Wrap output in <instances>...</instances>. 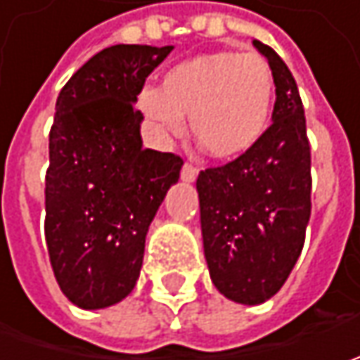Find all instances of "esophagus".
<instances>
[{
    "label": "esophagus",
    "mask_w": 360,
    "mask_h": 360,
    "mask_svg": "<svg viewBox=\"0 0 360 360\" xmlns=\"http://www.w3.org/2000/svg\"><path fill=\"white\" fill-rule=\"evenodd\" d=\"M180 176H182L184 182H194L196 176H198V166H194V164H190V162H184Z\"/></svg>",
    "instance_id": "obj_1"
}]
</instances>
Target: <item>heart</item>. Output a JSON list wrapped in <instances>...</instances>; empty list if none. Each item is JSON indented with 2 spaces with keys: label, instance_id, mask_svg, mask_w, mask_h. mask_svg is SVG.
Segmentation results:
<instances>
[{
  "label": "heart",
  "instance_id": "heart-1",
  "mask_svg": "<svg viewBox=\"0 0 360 360\" xmlns=\"http://www.w3.org/2000/svg\"><path fill=\"white\" fill-rule=\"evenodd\" d=\"M274 76L255 51L220 49L170 68L162 88H144L138 104L166 134L180 136L190 116L194 138L214 158L248 152L269 128Z\"/></svg>",
  "mask_w": 360,
  "mask_h": 360
}]
</instances>
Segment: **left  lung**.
I'll list each match as a JSON object with an SVG mask.
<instances>
[{
	"label": "left lung",
	"mask_w": 360,
	"mask_h": 360,
	"mask_svg": "<svg viewBox=\"0 0 360 360\" xmlns=\"http://www.w3.org/2000/svg\"><path fill=\"white\" fill-rule=\"evenodd\" d=\"M276 102L272 124L248 152L198 174L204 256L214 286L230 300L274 297L300 256L311 218V144L297 82L266 44Z\"/></svg>",
	"instance_id": "8db88e82"
}]
</instances>
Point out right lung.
<instances>
[{"instance_id": "1", "label": "right lung", "mask_w": 360, "mask_h": 360, "mask_svg": "<svg viewBox=\"0 0 360 360\" xmlns=\"http://www.w3.org/2000/svg\"><path fill=\"white\" fill-rule=\"evenodd\" d=\"M172 46L102 49L63 86L49 130L46 242L62 292L79 309L126 298L146 232L184 160L142 148L138 94Z\"/></svg>"}]
</instances>
